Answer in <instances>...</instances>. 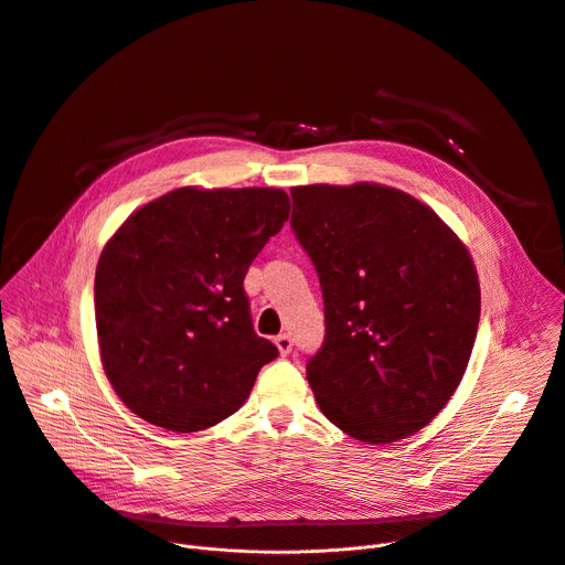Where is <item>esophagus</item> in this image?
<instances>
[{"instance_id": "obj_1", "label": "esophagus", "mask_w": 565, "mask_h": 565, "mask_svg": "<svg viewBox=\"0 0 565 565\" xmlns=\"http://www.w3.org/2000/svg\"><path fill=\"white\" fill-rule=\"evenodd\" d=\"M275 344H277V349H279V353H281V355H288V353L292 351V338H290L288 333H281V335H277Z\"/></svg>"}]
</instances>
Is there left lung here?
<instances>
[{"label": "left lung", "instance_id": "left-lung-1", "mask_svg": "<svg viewBox=\"0 0 565 565\" xmlns=\"http://www.w3.org/2000/svg\"><path fill=\"white\" fill-rule=\"evenodd\" d=\"M290 227L324 295V344L306 377L324 416L364 443L429 425L458 388L480 319L460 238L384 185L292 188Z\"/></svg>", "mask_w": 565, "mask_h": 565}]
</instances>
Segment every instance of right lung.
Wrapping results in <instances>:
<instances>
[{"mask_svg": "<svg viewBox=\"0 0 565 565\" xmlns=\"http://www.w3.org/2000/svg\"><path fill=\"white\" fill-rule=\"evenodd\" d=\"M290 214L284 190L181 188L134 212L96 268L105 373L142 420L177 434L232 416L277 347L253 327L246 273Z\"/></svg>", "mask_w": 565, "mask_h": 565, "instance_id": "add662e5", "label": "right lung"}]
</instances>
